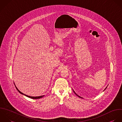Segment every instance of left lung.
Returning a JSON list of instances; mask_svg holds the SVG:
<instances>
[{
	"label": "left lung",
	"instance_id": "1",
	"mask_svg": "<svg viewBox=\"0 0 122 122\" xmlns=\"http://www.w3.org/2000/svg\"><path fill=\"white\" fill-rule=\"evenodd\" d=\"M107 87H106V88H105V90H106V89H107ZM73 91H74V93H75V94H76V96H78V97H80V98H82V97H80V96H78V95H77V94H76V93H75V91H74V90H73Z\"/></svg>",
	"mask_w": 122,
	"mask_h": 122
}]
</instances>
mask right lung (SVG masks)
<instances>
[{"label":"right lung","mask_w":122,"mask_h":122,"mask_svg":"<svg viewBox=\"0 0 122 122\" xmlns=\"http://www.w3.org/2000/svg\"><path fill=\"white\" fill-rule=\"evenodd\" d=\"M14 84H15V83H14ZM15 87H16V88L17 90L19 92V93H20L21 94L23 95H24V96H26V97H29V98H32V99H39V98H42L43 97H44L45 96V95H44V96H39V97H31V96H28L26 95H25V94H23V93L21 92H20V91L17 89V88L16 87V86H15Z\"/></svg>","instance_id":"add662e5"}]
</instances>
